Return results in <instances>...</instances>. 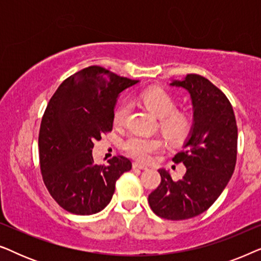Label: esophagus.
Here are the masks:
<instances>
[{"mask_svg":"<svg viewBox=\"0 0 261 261\" xmlns=\"http://www.w3.org/2000/svg\"><path fill=\"white\" fill-rule=\"evenodd\" d=\"M133 167L134 169H139V170H147L148 167L144 165V164H140V163H133Z\"/></svg>","mask_w":261,"mask_h":261,"instance_id":"esophagus-1","label":"esophagus"}]
</instances>
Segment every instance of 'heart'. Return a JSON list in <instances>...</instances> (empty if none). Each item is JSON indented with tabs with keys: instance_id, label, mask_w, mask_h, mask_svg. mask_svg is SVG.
Masks as SVG:
<instances>
[{
	"instance_id": "b5f03b06",
	"label": "heart",
	"mask_w": 261,
	"mask_h": 261,
	"mask_svg": "<svg viewBox=\"0 0 261 261\" xmlns=\"http://www.w3.org/2000/svg\"><path fill=\"white\" fill-rule=\"evenodd\" d=\"M140 98L144 105L160 119V129L170 141L176 142L183 139L190 129V121L184 114L174 112L176 103L167 92L160 89H147L142 91ZM130 106L128 102H122L114 112V124L123 126L129 115ZM163 141L155 137H142L132 135L124 142V149L134 159L146 162L153 153L163 148Z\"/></svg>"
}]
</instances>
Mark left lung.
Segmentation results:
<instances>
[{"label": "left lung", "instance_id": "1", "mask_svg": "<svg viewBox=\"0 0 261 261\" xmlns=\"http://www.w3.org/2000/svg\"><path fill=\"white\" fill-rule=\"evenodd\" d=\"M170 87L190 94L194 121L183 148L173 156L187 172L172 180L169 171L158 170L159 187L148 195L153 213L166 220H187L204 213L222 194L237 164L238 126L229 99L199 74H187Z\"/></svg>", "mask_w": 261, "mask_h": 261}]
</instances>
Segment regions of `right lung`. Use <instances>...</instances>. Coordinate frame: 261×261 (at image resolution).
Returning <instances> with one entry per match:
<instances>
[{"label":"right lung","instance_id":"right-lung-1","mask_svg":"<svg viewBox=\"0 0 261 261\" xmlns=\"http://www.w3.org/2000/svg\"><path fill=\"white\" fill-rule=\"evenodd\" d=\"M137 83L89 66L66 78L49 99L39 132V160L46 188L66 212H101L113 197L116 180L132 169L122 155L97 165L92 148L95 140L113 129L119 95Z\"/></svg>","mask_w":261,"mask_h":261}]
</instances>
